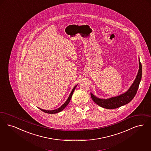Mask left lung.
<instances>
[{"instance_id": "left-lung-1", "label": "left lung", "mask_w": 151, "mask_h": 151, "mask_svg": "<svg viewBox=\"0 0 151 151\" xmlns=\"http://www.w3.org/2000/svg\"><path fill=\"white\" fill-rule=\"evenodd\" d=\"M139 70L136 78L134 80L132 85L126 92L118 96L111 97L107 99L99 98L91 93V97L93 101L98 106L107 109H117L130 102L134 98V97H135L137 92L142 78V66L140 61L139 60Z\"/></svg>"}]
</instances>
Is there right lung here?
I'll return each instance as SVG.
<instances>
[{
  "instance_id": "1",
  "label": "right lung",
  "mask_w": 151,
  "mask_h": 151,
  "mask_svg": "<svg viewBox=\"0 0 151 151\" xmlns=\"http://www.w3.org/2000/svg\"><path fill=\"white\" fill-rule=\"evenodd\" d=\"M76 86H77V85H75V86L73 87V90L71 91V93H70L69 97H68L66 101L65 102L64 104H63L60 108L55 109H53V110H45V109H40V108H39V109H40V110H42L43 112H45V113H47V114H57V113H58V112H61L63 109H65V108L68 105V104L70 102V100H71V99L72 96H73V91H75V89H76Z\"/></svg>"
}]
</instances>
